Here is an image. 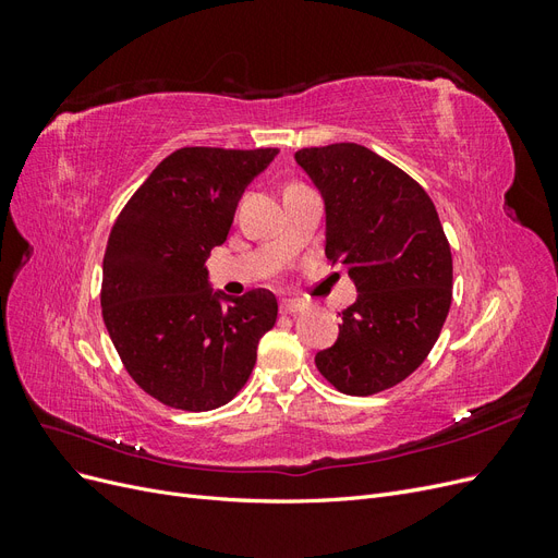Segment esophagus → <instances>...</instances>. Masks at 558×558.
Returning <instances> with one entry per match:
<instances>
[{"label": "esophagus", "instance_id": "esophagus-1", "mask_svg": "<svg viewBox=\"0 0 558 558\" xmlns=\"http://www.w3.org/2000/svg\"><path fill=\"white\" fill-rule=\"evenodd\" d=\"M307 310V302H302V300H283L281 302V312L283 314H300V312H305Z\"/></svg>", "mask_w": 558, "mask_h": 558}]
</instances>
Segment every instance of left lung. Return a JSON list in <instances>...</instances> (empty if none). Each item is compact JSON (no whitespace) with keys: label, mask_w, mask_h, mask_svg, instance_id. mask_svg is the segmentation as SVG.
I'll return each mask as SVG.
<instances>
[{"label":"left lung","mask_w":558,"mask_h":558,"mask_svg":"<svg viewBox=\"0 0 558 558\" xmlns=\"http://www.w3.org/2000/svg\"><path fill=\"white\" fill-rule=\"evenodd\" d=\"M295 162L326 209V256L344 265L356 302L316 367L337 391L373 396L426 361L451 305V248L421 185L359 144L302 148Z\"/></svg>","instance_id":"1"}]
</instances>
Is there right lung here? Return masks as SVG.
<instances>
[{
	"label": "right lung",
	"instance_id": "obj_1",
	"mask_svg": "<svg viewBox=\"0 0 558 558\" xmlns=\"http://www.w3.org/2000/svg\"><path fill=\"white\" fill-rule=\"evenodd\" d=\"M277 148H179L130 197L102 263V316L130 377L162 404L207 412L246 384L277 298L214 291L207 258Z\"/></svg>",
	"mask_w": 558,
	"mask_h": 558
}]
</instances>
